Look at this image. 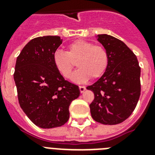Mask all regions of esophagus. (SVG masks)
<instances>
[{"instance_id": "esophagus-1", "label": "esophagus", "mask_w": 155, "mask_h": 155, "mask_svg": "<svg viewBox=\"0 0 155 155\" xmlns=\"http://www.w3.org/2000/svg\"><path fill=\"white\" fill-rule=\"evenodd\" d=\"M79 89H80L81 93H83L86 90V87L84 86H79Z\"/></svg>"}]
</instances>
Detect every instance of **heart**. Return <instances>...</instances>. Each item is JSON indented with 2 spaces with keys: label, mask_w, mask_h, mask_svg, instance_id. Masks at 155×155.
<instances>
[{
  "label": "heart",
  "mask_w": 155,
  "mask_h": 155,
  "mask_svg": "<svg viewBox=\"0 0 155 155\" xmlns=\"http://www.w3.org/2000/svg\"><path fill=\"white\" fill-rule=\"evenodd\" d=\"M78 69L74 72L71 81L84 83L90 78H98L105 72L109 65V55L105 48L94 46L86 40H76L68 46L67 52L56 50L53 61L58 72L65 78H69L74 68L71 60H77Z\"/></svg>",
  "instance_id": "1"
}]
</instances>
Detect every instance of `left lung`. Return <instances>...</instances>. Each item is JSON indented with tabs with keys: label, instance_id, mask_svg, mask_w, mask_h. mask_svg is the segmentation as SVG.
I'll return each instance as SVG.
<instances>
[{
	"label": "left lung",
	"instance_id": "left-lung-1",
	"mask_svg": "<svg viewBox=\"0 0 155 155\" xmlns=\"http://www.w3.org/2000/svg\"><path fill=\"white\" fill-rule=\"evenodd\" d=\"M96 39L107 51L109 65L102 76L87 87L94 94L90 112L98 123L116 125L125 121L136 108L140 94V68L124 42L107 34Z\"/></svg>",
	"mask_w": 155,
	"mask_h": 155
}]
</instances>
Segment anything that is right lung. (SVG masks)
<instances>
[{
	"mask_svg": "<svg viewBox=\"0 0 155 155\" xmlns=\"http://www.w3.org/2000/svg\"><path fill=\"white\" fill-rule=\"evenodd\" d=\"M63 39L46 35L31 39L16 60L14 80L19 105L37 127H61L69 120V106L80 95L78 86L65 81L53 61Z\"/></svg>",
	"mask_w": 155,
	"mask_h": 155,
	"instance_id": "obj_1",
	"label": "right lung"
}]
</instances>
